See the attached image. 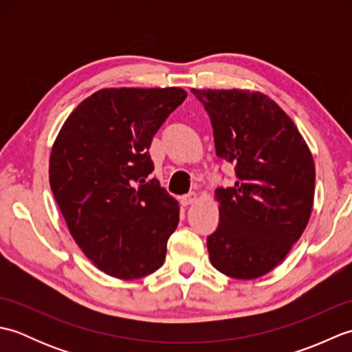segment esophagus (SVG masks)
<instances>
[{
    "label": "esophagus",
    "mask_w": 352,
    "mask_h": 352,
    "mask_svg": "<svg viewBox=\"0 0 352 352\" xmlns=\"http://www.w3.org/2000/svg\"><path fill=\"white\" fill-rule=\"evenodd\" d=\"M197 199H198V195H197V193H195V192H190V193H188V195H183V197L180 198V203H182V206L188 207V206H190V204L195 203Z\"/></svg>",
    "instance_id": "1"
}]
</instances>
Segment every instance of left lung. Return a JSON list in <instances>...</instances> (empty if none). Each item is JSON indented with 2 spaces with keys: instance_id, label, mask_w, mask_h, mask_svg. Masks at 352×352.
<instances>
[{
  "instance_id": "1",
  "label": "left lung",
  "mask_w": 352,
  "mask_h": 352,
  "mask_svg": "<svg viewBox=\"0 0 352 352\" xmlns=\"http://www.w3.org/2000/svg\"><path fill=\"white\" fill-rule=\"evenodd\" d=\"M210 116L216 154L234 164L218 188L219 226L207 237L212 265L231 278L271 272L301 237L315 198V162L294 121L267 95L192 89Z\"/></svg>"
}]
</instances>
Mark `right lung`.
<instances>
[{"label":"right lung","mask_w":352,"mask_h":352,"mask_svg":"<svg viewBox=\"0 0 352 352\" xmlns=\"http://www.w3.org/2000/svg\"><path fill=\"white\" fill-rule=\"evenodd\" d=\"M182 87H110L66 119L50 155V186L69 233L110 276L136 280L166 257L180 207L159 180L148 149L186 100Z\"/></svg>","instance_id":"obj_1"}]
</instances>
